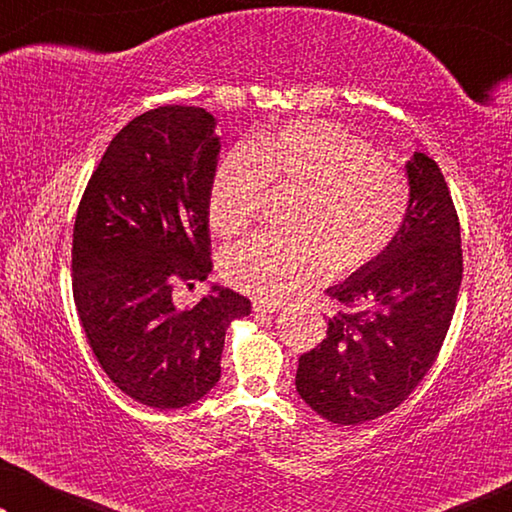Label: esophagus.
<instances>
[{
	"mask_svg": "<svg viewBox=\"0 0 512 512\" xmlns=\"http://www.w3.org/2000/svg\"><path fill=\"white\" fill-rule=\"evenodd\" d=\"M282 310L279 303H268V300H254V312L256 314H275Z\"/></svg>",
	"mask_w": 512,
	"mask_h": 512,
	"instance_id": "34e87169",
	"label": "esophagus"
}]
</instances>
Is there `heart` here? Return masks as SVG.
I'll return each instance as SVG.
<instances>
[{"mask_svg": "<svg viewBox=\"0 0 512 512\" xmlns=\"http://www.w3.org/2000/svg\"><path fill=\"white\" fill-rule=\"evenodd\" d=\"M265 186L298 193L293 237L256 235L221 256L228 284L282 303L300 286L356 272L387 251L410 212V181L368 139L326 121H296L251 149L235 146L216 165L207 195L209 226L233 237L254 221Z\"/></svg>", "mask_w": 512, "mask_h": 512, "instance_id": "obj_1", "label": "heart"}]
</instances>
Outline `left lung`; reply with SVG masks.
<instances>
[{"label":"left lung","mask_w":512,"mask_h":512,"mask_svg":"<svg viewBox=\"0 0 512 512\" xmlns=\"http://www.w3.org/2000/svg\"><path fill=\"white\" fill-rule=\"evenodd\" d=\"M410 212L394 244L345 282L326 338L298 359L296 389L333 424H363L408 398L443 347L464 272L459 216L436 165L415 151L405 165Z\"/></svg>","instance_id":"8db88e82"}]
</instances>
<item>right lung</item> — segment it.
<instances>
[{
    "mask_svg": "<svg viewBox=\"0 0 512 512\" xmlns=\"http://www.w3.org/2000/svg\"><path fill=\"white\" fill-rule=\"evenodd\" d=\"M214 116L167 104L132 118L104 151L74 221L72 289L97 363L149 408L200 401L221 377L230 321L249 298L212 286L193 307L174 286L212 272L207 195L219 156Z\"/></svg>",
    "mask_w": 512,
    "mask_h": 512,
    "instance_id": "1",
    "label": "right lung"
}]
</instances>
